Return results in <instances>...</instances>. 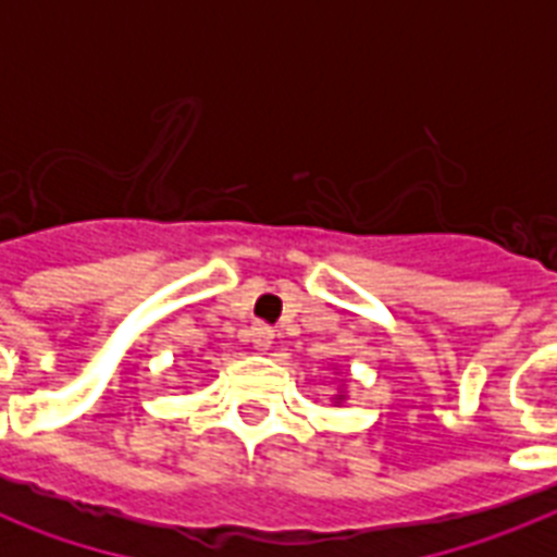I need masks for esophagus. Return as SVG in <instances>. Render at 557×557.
Segmentation results:
<instances>
[{"label": "esophagus", "instance_id": "obj_1", "mask_svg": "<svg viewBox=\"0 0 557 557\" xmlns=\"http://www.w3.org/2000/svg\"><path fill=\"white\" fill-rule=\"evenodd\" d=\"M251 344L253 349H260V352L271 349V344H274V330L265 326V323H257V326L251 330Z\"/></svg>", "mask_w": 557, "mask_h": 557}]
</instances>
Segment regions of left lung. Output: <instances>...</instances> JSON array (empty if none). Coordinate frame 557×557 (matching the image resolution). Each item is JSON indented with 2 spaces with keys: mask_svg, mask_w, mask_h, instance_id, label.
<instances>
[{
  "mask_svg": "<svg viewBox=\"0 0 557 557\" xmlns=\"http://www.w3.org/2000/svg\"><path fill=\"white\" fill-rule=\"evenodd\" d=\"M341 398H344V393H341V396H338V401H341Z\"/></svg>",
  "mask_w": 557,
  "mask_h": 557,
  "instance_id": "1",
  "label": "left lung"
}]
</instances>
